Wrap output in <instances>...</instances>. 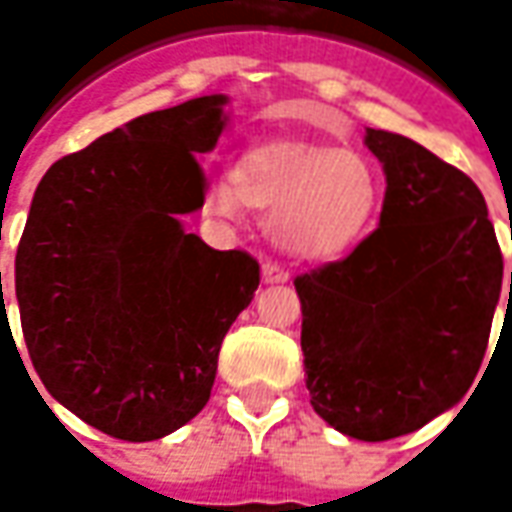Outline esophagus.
<instances>
[{"mask_svg": "<svg viewBox=\"0 0 512 512\" xmlns=\"http://www.w3.org/2000/svg\"><path fill=\"white\" fill-rule=\"evenodd\" d=\"M262 279H265L267 285H279V282H287L290 276H287V270L279 262H265L262 265Z\"/></svg>", "mask_w": 512, "mask_h": 512, "instance_id": "obj_1", "label": "esophagus"}]
</instances>
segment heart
<instances>
[{
	"mask_svg": "<svg viewBox=\"0 0 512 512\" xmlns=\"http://www.w3.org/2000/svg\"><path fill=\"white\" fill-rule=\"evenodd\" d=\"M382 173L353 150L313 142H265L245 150L207 193L222 216L242 207L270 213L276 245L302 259H333L359 245L382 207Z\"/></svg>",
	"mask_w": 512,
	"mask_h": 512,
	"instance_id": "obj_1",
	"label": "heart"
}]
</instances>
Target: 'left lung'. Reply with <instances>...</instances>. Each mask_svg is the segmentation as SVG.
Instances as JSON below:
<instances>
[{"instance_id":"left-lung-1","label":"left lung","mask_w":512,"mask_h":512,"mask_svg":"<svg viewBox=\"0 0 512 512\" xmlns=\"http://www.w3.org/2000/svg\"><path fill=\"white\" fill-rule=\"evenodd\" d=\"M364 142L387 176L379 227L293 285L313 410L344 436L387 442L473 384L504 259L467 173L399 133L370 128Z\"/></svg>"}]
</instances>
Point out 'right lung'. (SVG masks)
Here are the masks:
<instances>
[{
    "mask_svg": "<svg viewBox=\"0 0 512 512\" xmlns=\"http://www.w3.org/2000/svg\"><path fill=\"white\" fill-rule=\"evenodd\" d=\"M222 105L199 96L153 110L62 156L16 247L33 370L122 442L162 439L205 407L227 327L259 287L250 253L213 250L179 225L205 205L199 156L219 142Z\"/></svg>",
    "mask_w": 512,
    "mask_h": 512,
    "instance_id": "1",
    "label": "right lung"
}]
</instances>
